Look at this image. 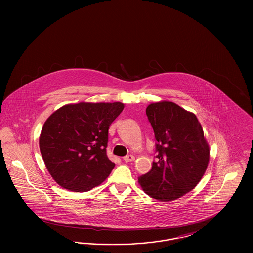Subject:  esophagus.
<instances>
[{
	"label": "esophagus",
	"mask_w": 253,
	"mask_h": 253,
	"mask_svg": "<svg viewBox=\"0 0 253 253\" xmlns=\"http://www.w3.org/2000/svg\"><path fill=\"white\" fill-rule=\"evenodd\" d=\"M123 160H124L125 162H131V161L134 160V157H133L132 155H128V156L123 157Z\"/></svg>",
	"instance_id": "esophagus-1"
}]
</instances>
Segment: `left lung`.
Here are the masks:
<instances>
[{
  "label": "left lung",
  "instance_id": "8db88e82",
  "mask_svg": "<svg viewBox=\"0 0 253 253\" xmlns=\"http://www.w3.org/2000/svg\"><path fill=\"white\" fill-rule=\"evenodd\" d=\"M157 139V161L138 178L142 190L159 201H172L201 180L210 160V146L196 116L170 101L146 109Z\"/></svg>",
  "mask_w": 253,
  "mask_h": 253
}]
</instances>
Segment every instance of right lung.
Here are the masks:
<instances>
[{
    "label": "right lung",
    "instance_id": "obj_1",
    "mask_svg": "<svg viewBox=\"0 0 253 253\" xmlns=\"http://www.w3.org/2000/svg\"><path fill=\"white\" fill-rule=\"evenodd\" d=\"M123 108L121 102L66 104L44 122L40 150L60 187L88 192L108 177L115 167L106 155L109 127Z\"/></svg>",
    "mask_w": 253,
    "mask_h": 253
}]
</instances>
